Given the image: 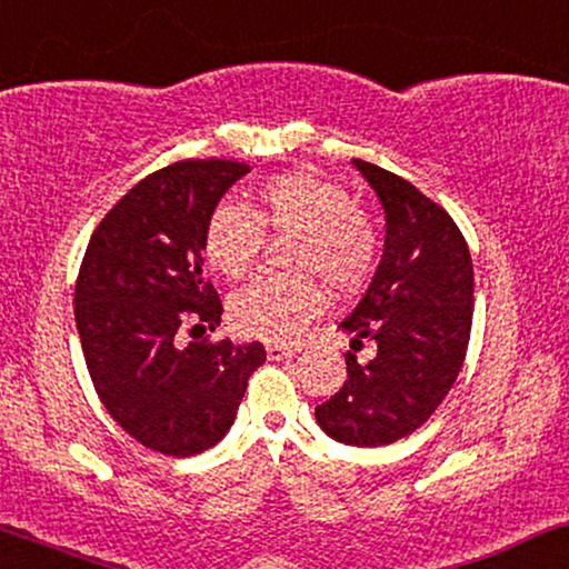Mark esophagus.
I'll use <instances>...</instances> for the list:
<instances>
[{
    "label": "esophagus",
    "mask_w": 569,
    "mask_h": 569,
    "mask_svg": "<svg viewBox=\"0 0 569 569\" xmlns=\"http://www.w3.org/2000/svg\"><path fill=\"white\" fill-rule=\"evenodd\" d=\"M298 352H300V347L298 345H287V341H269V345H267L269 360H287V357H292Z\"/></svg>",
    "instance_id": "esophagus-1"
}]
</instances>
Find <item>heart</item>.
<instances>
[{"instance_id":"b5f03b06","label":"heart","mask_w":569,"mask_h":569,"mask_svg":"<svg viewBox=\"0 0 569 569\" xmlns=\"http://www.w3.org/2000/svg\"><path fill=\"white\" fill-rule=\"evenodd\" d=\"M263 228L298 232L295 277L263 274L230 300V323L243 337L292 339L323 306L326 287L352 295L368 282L378 261V232L355 207L345 186L313 173L287 170L256 193L253 212L222 204L207 220L204 253L224 277L240 279L256 267Z\"/></svg>"}]
</instances>
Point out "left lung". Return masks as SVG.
Segmentation results:
<instances>
[{"mask_svg":"<svg viewBox=\"0 0 569 569\" xmlns=\"http://www.w3.org/2000/svg\"><path fill=\"white\" fill-rule=\"evenodd\" d=\"M386 212V243L376 277L341 321L352 349L347 380L316 407L321 430L337 442L378 448L407 438L440 407L471 337L473 267L469 246L446 209L417 186L372 162L352 160Z\"/></svg>","mask_w":569,"mask_h":569,"instance_id":"left-lung-1","label":"left lung"}]
</instances>
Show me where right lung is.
Segmentation results:
<instances>
[{
    "label": "right lung",
    "mask_w": 569,
    "mask_h": 569,
    "mask_svg": "<svg viewBox=\"0 0 569 569\" xmlns=\"http://www.w3.org/2000/svg\"><path fill=\"white\" fill-rule=\"evenodd\" d=\"M246 162L181 160L147 176L92 232L74 284V321L92 386L144 448L204 453L236 422L259 341H189L214 331L220 295L204 277V230Z\"/></svg>",
    "instance_id": "obj_1"
}]
</instances>
